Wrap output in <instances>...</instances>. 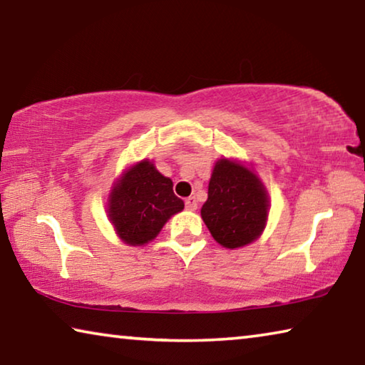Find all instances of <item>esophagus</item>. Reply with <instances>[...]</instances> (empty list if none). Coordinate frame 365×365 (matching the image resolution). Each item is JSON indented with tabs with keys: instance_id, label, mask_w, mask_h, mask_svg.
Wrapping results in <instances>:
<instances>
[{
	"instance_id": "1",
	"label": "esophagus",
	"mask_w": 365,
	"mask_h": 365,
	"mask_svg": "<svg viewBox=\"0 0 365 365\" xmlns=\"http://www.w3.org/2000/svg\"><path fill=\"white\" fill-rule=\"evenodd\" d=\"M185 207H187L188 211H196V209H197V201H196V197H195V196H190V197H187V200H185Z\"/></svg>"
}]
</instances>
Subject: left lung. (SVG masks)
I'll return each instance as SVG.
<instances>
[{"mask_svg":"<svg viewBox=\"0 0 365 365\" xmlns=\"http://www.w3.org/2000/svg\"><path fill=\"white\" fill-rule=\"evenodd\" d=\"M269 196L255 172L230 159H219L207 188L201 217L215 242L228 250L242 248L262 233Z\"/></svg>","mask_w":365,"mask_h":365,"instance_id":"obj_1","label":"left lung"}]
</instances>
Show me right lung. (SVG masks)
I'll list each match as a JSON object with an SVG mask.
<instances>
[{
    "mask_svg": "<svg viewBox=\"0 0 365 365\" xmlns=\"http://www.w3.org/2000/svg\"><path fill=\"white\" fill-rule=\"evenodd\" d=\"M174 183L156 170L148 159L123 172L109 195L108 215L122 242L146 245L158 237L172 215L183 209L174 195Z\"/></svg>",
    "mask_w": 365,
    "mask_h": 365,
    "instance_id": "right-lung-1",
    "label": "right lung"
}]
</instances>
